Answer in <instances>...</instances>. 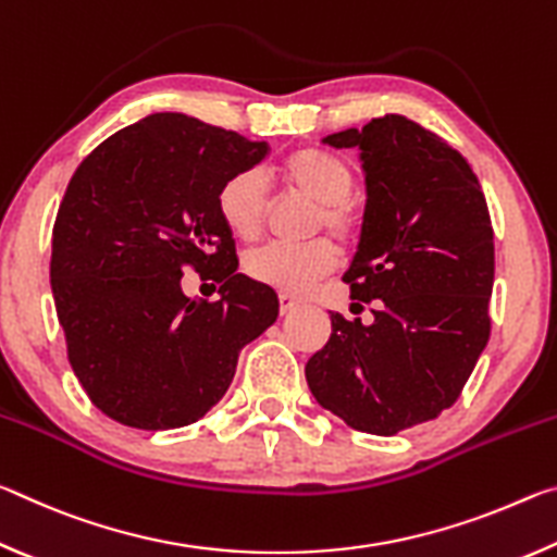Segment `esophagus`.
I'll list each match as a JSON object with an SVG mask.
<instances>
[{
    "label": "esophagus",
    "mask_w": 557,
    "mask_h": 557,
    "mask_svg": "<svg viewBox=\"0 0 557 557\" xmlns=\"http://www.w3.org/2000/svg\"><path fill=\"white\" fill-rule=\"evenodd\" d=\"M277 299H280V314H289L299 307V299H295L292 295H285V292H280Z\"/></svg>",
    "instance_id": "1"
}]
</instances>
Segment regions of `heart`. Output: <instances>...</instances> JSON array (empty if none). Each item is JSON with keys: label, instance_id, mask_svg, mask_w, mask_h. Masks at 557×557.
I'll return each instance as SVG.
<instances>
[{"label": "heart", "instance_id": "b5f03b06", "mask_svg": "<svg viewBox=\"0 0 557 557\" xmlns=\"http://www.w3.org/2000/svg\"><path fill=\"white\" fill-rule=\"evenodd\" d=\"M282 176L299 196L317 203L312 233H332L338 243H354L361 231V211L351 199L356 169L348 159L322 147H301L282 164ZM219 215L235 238L256 240L268 219V176L250 166L225 178L215 196ZM336 265V250L326 238L305 245H262L250 250L243 268L260 285L301 295Z\"/></svg>", "mask_w": 557, "mask_h": 557}]
</instances>
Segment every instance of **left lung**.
Wrapping results in <instances>:
<instances>
[{
    "label": "left lung",
    "mask_w": 557,
    "mask_h": 557,
    "mask_svg": "<svg viewBox=\"0 0 557 557\" xmlns=\"http://www.w3.org/2000/svg\"><path fill=\"white\" fill-rule=\"evenodd\" d=\"M324 143L356 147L363 166L361 238L344 282L351 299L373 301V322L332 312L305 375L348 428L388 437L435 420L474 371L492 332L494 228L467 159L418 122L385 115Z\"/></svg>",
    "instance_id": "obj_1"
}]
</instances>
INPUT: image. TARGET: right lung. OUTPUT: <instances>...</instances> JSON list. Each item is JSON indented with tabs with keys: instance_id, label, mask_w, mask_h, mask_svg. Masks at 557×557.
Returning <instances> with one entry per match:
<instances>
[{
	"instance_id": "add662e5",
	"label": "right lung",
	"mask_w": 557,
	"mask_h": 557,
	"mask_svg": "<svg viewBox=\"0 0 557 557\" xmlns=\"http://www.w3.org/2000/svg\"><path fill=\"white\" fill-rule=\"evenodd\" d=\"M268 152L157 112L75 169L53 223L51 289L71 369L108 418L137 430L201 420L228 391L240 348L275 324L277 295L235 272L215 206L225 178ZM186 269L219 281L222 297L186 298Z\"/></svg>"
}]
</instances>
